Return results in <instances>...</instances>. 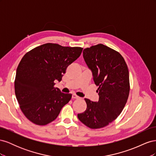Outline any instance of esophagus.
Instances as JSON below:
<instances>
[{"label": "esophagus", "instance_id": "34e87169", "mask_svg": "<svg viewBox=\"0 0 156 156\" xmlns=\"http://www.w3.org/2000/svg\"><path fill=\"white\" fill-rule=\"evenodd\" d=\"M72 98L73 99H79V97L77 96V95H75V94H73V95H72Z\"/></svg>", "mask_w": 156, "mask_h": 156}]
</instances>
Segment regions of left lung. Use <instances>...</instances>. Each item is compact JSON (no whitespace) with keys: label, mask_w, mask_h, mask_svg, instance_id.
<instances>
[{"label":"left lung","mask_w":156,"mask_h":156,"mask_svg":"<svg viewBox=\"0 0 156 156\" xmlns=\"http://www.w3.org/2000/svg\"><path fill=\"white\" fill-rule=\"evenodd\" d=\"M83 57L100 98L97 102L86 98L87 109L77 116L90 128L100 129L114 121L126 105L130 90L129 70L119 52L101 44L84 49Z\"/></svg>","instance_id":"1"}]
</instances>
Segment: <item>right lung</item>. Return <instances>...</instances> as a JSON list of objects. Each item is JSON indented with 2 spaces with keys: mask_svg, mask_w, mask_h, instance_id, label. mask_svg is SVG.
I'll list each match as a JSON object with an SVG mask.
<instances>
[{
  "mask_svg": "<svg viewBox=\"0 0 156 156\" xmlns=\"http://www.w3.org/2000/svg\"><path fill=\"white\" fill-rule=\"evenodd\" d=\"M83 49L48 43L23 56L17 68L14 87L21 111L32 123L45 126L53 122L70 101L72 94L61 92L55 87V81L62 80Z\"/></svg>",
  "mask_w": 156,
  "mask_h": 156,
  "instance_id": "add662e5",
  "label": "right lung"
}]
</instances>
